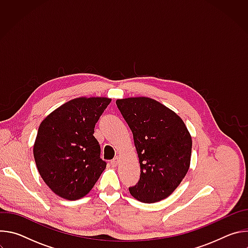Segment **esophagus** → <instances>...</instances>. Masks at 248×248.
I'll return each mask as SVG.
<instances>
[{
    "label": "esophagus",
    "instance_id": "1",
    "mask_svg": "<svg viewBox=\"0 0 248 248\" xmlns=\"http://www.w3.org/2000/svg\"><path fill=\"white\" fill-rule=\"evenodd\" d=\"M119 162H120V158H119V157H116V158L111 162V164H112L113 167H117L118 164H119Z\"/></svg>",
    "mask_w": 248,
    "mask_h": 248
}]
</instances>
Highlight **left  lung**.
<instances>
[{
  "label": "left lung",
  "instance_id": "left-lung-1",
  "mask_svg": "<svg viewBox=\"0 0 248 248\" xmlns=\"http://www.w3.org/2000/svg\"><path fill=\"white\" fill-rule=\"evenodd\" d=\"M133 134L140 179L129 187L140 202L155 203L170 196L188 171L191 135L180 116L148 97L116 101Z\"/></svg>",
  "mask_w": 248,
  "mask_h": 248
}]
</instances>
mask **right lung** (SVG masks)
Masks as SVG:
<instances>
[{"instance_id":"right-lung-1","label":"right lung","mask_w":248,"mask_h":248,"mask_svg":"<svg viewBox=\"0 0 248 248\" xmlns=\"http://www.w3.org/2000/svg\"><path fill=\"white\" fill-rule=\"evenodd\" d=\"M111 101L106 97L76 98L40 124L33 146L35 163L44 183L60 197H84L106 169L93 133Z\"/></svg>"}]
</instances>
